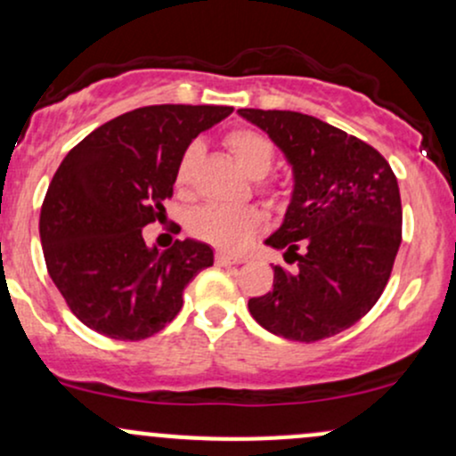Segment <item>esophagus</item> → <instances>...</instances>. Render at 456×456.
Returning <instances> with one entry per match:
<instances>
[{
    "label": "esophagus",
    "instance_id": "obj_1",
    "mask_svg": "<svg viewBox=\"0 0 456 456\" xmlns=\"http://www.w3.org/2000/svg\"><path fill=\"white\" fill-rule=\"evenodd\" d=\"M242 262H244L242 257H233V255H227V253H216L218 266H238V264Z\"/></svg>",
    "mask_w": 456,
    "mask_h": 456
}]
</instances>
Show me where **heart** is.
Returning <instances> with one entry per match:
<instances>
[{"mask_svg": "<svg viewBox=\"0 0 456 456\" xmlns=\"http://www.w3.org/2000/svg\"><path fill=\"white\" fill-rule=\"evenodd\" d=\"M242 171L253 179H262L274 162L273 140L255 129H233L224 138ZM201 142H190L177 167V186L186 188L192 179L194 167L201 159ZM262 214L255 208H227V205H205L192 216V232L205 242L224 251H238L257 233Z\"/></svg>", "mask_w": 456, "mask_h": 456, "instance_id": "b5f03b06", "label": "heart"}]
</instances>
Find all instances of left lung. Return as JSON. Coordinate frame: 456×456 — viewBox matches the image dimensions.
I'll list each match as a JSON object with an SVG mask.
<instances>
[{
    "label": "left lung",
    "instance_id": "1",
    "mask_svg": "<svg viewBox=\"0 0 456 456\" xmlns=\"http://www.w3.org/2000/svg\"><path fill=\"white\" fill-rule=\"evenodd\" d=\"M281 149L294 188L281 227L273 292L248 301L270 333L318 342L362 320L387 285L403 238V205L387 159L363 140L289 110H238Z\"/></svg>",
    "mask_w": 456,
    "mask_h": 456
}]
</instances>
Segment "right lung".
<instances>
[{
  "mask_svg": "<svg viewBox=\"0 0 456 456\" xmlns=\"http://www.w3.org/2000/svg\"><path fill=\"white\" fill-rule=\"evenodd\" d=\"M229 106H147L90 132L58 167L41 209L49 277L71 312L112 339L151 338L177 316L183 289L214 264L209 244L147 247L142 229L162 216L177 167L199 134Z\"/></svg>",
  "mask_w": 456,
  "mask_h": 456,
  "instance_id": "add662e5",
  "label": "right lung"
}]
</instances>
